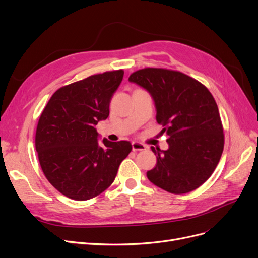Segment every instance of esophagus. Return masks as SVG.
<instances>
[{
    "label": "esophagus",
    "instance_id": "1",
    "mask_svg": "<svg viewBox=\"0 0 258 258\" xmlns=\"http://www.w3.org/2000/svg\"><path fill=\"white\" fill-rule=\"evenodd\" d=\"M132 147H133V151H134V152H137V151H145L146 148H147L146 145H144V144H142V143H139V142H136V141H134V142L132 143Z\"/></svg>",
    "mask_w": 258,
    "mask_h": 258
}]
</instances>
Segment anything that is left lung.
<instances>
[{"label":"left lung","instance_id":"8db88e82","mask_svg":"<svg viewBox=\"0 0 258 258\" xmlns=\"http://www.w3.org/2000/svg\"><path fill=\"white\" fill-rule=\"evenodd\" d=\"M131 83L144 88L155 101L159 124L169 148L152 146L157 164L148 180L164 190L183 195L204 184L224 150V131L218 104L209 90L182 72L145 68L131 74Z\"/></svg>","mask_w":258,"mask_h":258}]
</instances>
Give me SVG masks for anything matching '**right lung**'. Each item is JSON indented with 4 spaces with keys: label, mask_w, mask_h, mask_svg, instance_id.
<instances>
[{
    "label": "right lung",
    "mask_w": 258,
    "mask_h": 258,
    "mask_svg": "<svg viewBox=\"0 0 258 258\" xmlns=\"http://www.w3.org/2000/svg\"><path fill=\"white\" fill-rule=\"evenodd\" d=\"M124 71H108L61 87L39 117L35 148L47 180L75 201L97 197L114 182L132 151L128 141L98 143L95 128L110 114V102Z\"/></svg>",
    "instance_id": "obj_1"
}]
</instances>
